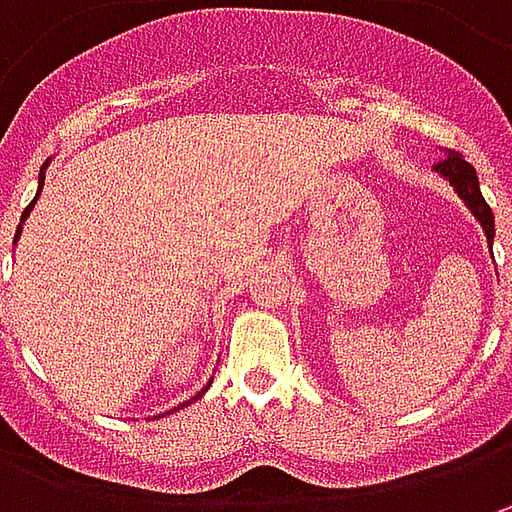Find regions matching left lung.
<instances>
[{
    "mask_svg": "<svg viewBox=\"0 0 512 512\" xmlns=\"http://www.w3.org/2000/svg\"><path fill=\"white\" fill-rule=\"evenodd\" d=\"M436 173L442 176L444 182H450V187L456 190V196L462 199L467 210L476 216V222L482 225L484 236H487V245L493 247V236H496V225H493V210L484 202L482 187H479V176L473 165H467L459 153L453 150H444V159L436 165Z\"/></svg>",
    "mask_w": 512,
    "mask_h": 512,
    "instance_id": "left-lung-1",
    "label": "left lung"
}]
</instances>
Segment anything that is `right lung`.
Instances as JSON below:
<instances>
[{
    "label": "right lung",
    "mask_w": 512,
    "mask_h": 512,
    "mask_svg": "<svg viewBox=\"0 0 512 512\" xmlns=\"http://www.w3.org/2000/svg\"><path fill=\"white\" fill-rule=\"evenodd\" d=\"M48 165H50V159H48V162H45V165H42V170H39V187H36V196H33V202H30V205L25 207V213H22V219H19V227H16V236H13V245L19 242V236H22V225H25V219H28V216H30V210H33V205H36V199H39V193H42V187H45V168H48ZM210 382H213V379H210ZM210 382H207L205 387H202V390H199V393L193 396V399H187V402H182V404H179V407H187V404L196 402L199 396H205V390H207V387H210ZM179 407H173V410H179ZM173 410H168V413H173ZM162 416H165V413H162Z\"/></svg>",
    "instance_id": "obj_1"
}]
</instances>
